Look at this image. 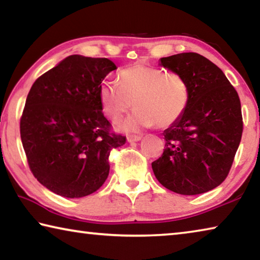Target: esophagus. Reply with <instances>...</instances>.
Segmentation results:
<instances>
[{"label":"esophagus","instance_id":"esophagus-1","mask_svg":"<svg viewBox=\"0 0 260 260\" xmlns=\"http://www.w3.org/2000/svg\"><path fill=\"white\" fill-rule=\"evenodd\" d=\"M141 139H142V136L141 135H127V141L128 142H138V141H140Z\"/></svg>","mask_w":260,"mask_h":260}]
</instances>
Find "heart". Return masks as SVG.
<instances>
[{"instance_id":"b5f03b06","label":"heart","mask_w":260,"mask_h":260,"mask_svg":"<svg viewBox=\"0 0 260 260\" xmlns=\"http://www.w3.org/2000/svg\"><path fill=\"white\" fill-rule=\"evenodd\" d=\"M118 82H103L100 101L104 114L120 120L133 107L136 111L124 121L126 131H139L156 125L167 128L181 119L190 100L189 86L181 74L164 69L133 64L122 69Z\"/></svg>"}]
</instances>
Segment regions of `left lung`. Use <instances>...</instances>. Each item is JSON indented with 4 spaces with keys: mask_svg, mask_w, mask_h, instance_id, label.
Returning a JSON list of instances; mask_svg holds the SVG:
<instances>
[{
    "mask_svg": "<svg viewBox=\"0 0 260 260\" xmlns=\"http://www.w3.org/2000/svg\"><path fill=\"white\" fill-rule=\"evenodd\" d=\"M186 79L190 90L181 119L164 132L165 149L152 170L162 186L181 195H197L227 178L240 146L243 119L235 88L212 61L196 52L160 59Z\"/></svg>",
    "mask_w": 260,
    "mask_h": 260,
    "instance_id": "1",
    "label": "left lung"
}]
</instances>
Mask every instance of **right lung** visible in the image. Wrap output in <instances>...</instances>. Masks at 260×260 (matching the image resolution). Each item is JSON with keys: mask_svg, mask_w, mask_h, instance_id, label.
I'll return each instance as SVG.
<instances>
[{"mask_svg": "<svg viewBox=\"0 0 260 260\" xmlns=\"http://www.w3.org/2000/svg\"><path fill=\"white\" fill-rule=\"evenodd\" d=\"M108 58L69 56L39 77L20 117V138L30 172L57 195L79 199L102 187L109 156L126 142L111 132L100 101Z\"/></svg>", "mask_w": 260, "mask_h": 260, "instance_id": "obj_1", "label": "right lung"}]
</instances>
